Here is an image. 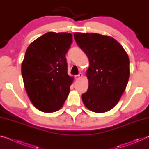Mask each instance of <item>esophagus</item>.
Wrapping results in <instances>:
<instances>
[{
	"mask_svg": "<svg viewBox=\"0 0 149 149\" xmlns=\"http://www.w3.org/2000/svg\"><path fill=\"white\" fill-rule=\"evenodd\" d=\"M82 76H83V75H82L81 73H79V74L78 75H75V79H79L82 77Z\"/></svg>",
	"mask_w": 149,
	"mask_h": 149,
	"instance_id": "esophagus-1",
	"label": "esophagus"
}]
</instances>
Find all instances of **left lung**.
Here are the masks:
<instances>
[{
    "mask_svg": "<svg viewBox=\"0 0 149 149\" xmlns=\"http://www.w3.org/2000/svg\"><path fill=\"white\" fill-rule=\"evenodd\" d=\"M77 44L89 58L87 91L82 100L88 109L104 113L119 102L130 77L127 52L112 37L93 33H75Z\"/></svg>",
    "mask_w": 149,
    "mask_h": 149,
    "instance_id": "8db88e82",
    "label": "left lung"
}]
</instances>
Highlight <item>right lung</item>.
Wrapping results in <instances>:
<instances>
[{
  "label": "right lung",
  "mask_w": 149,
  "mask_h": 149,
  "mask_svg": "<svg viewBox=\"0 0 149 149\" xmlns=\"http://www.w3.org/2000/svg\"><path fill=\"white\" fill-rule=\"evenodd\" d=\"M72 42L71 33L48 32L26 50L22 64L25 89L41 112L58 110L69 95L74 77L68 74L65 54Z\"/></svg>",
  "instance_id": "add662e5"
}]
</instances>
